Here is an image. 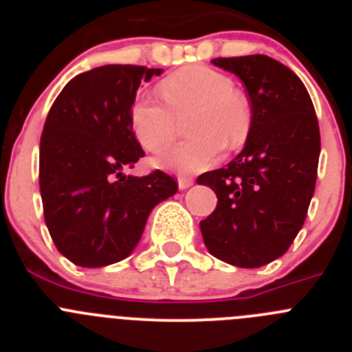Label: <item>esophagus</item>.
<instances>
[{"label": "esophagus", "mask_w": 352, "mask_h": 352, "mask_svg": "<svg viewBox=\"0 0 352 352\" xmlns=\"http://www.w3.org/2000/svg\"><path fill=\"white\" fill-rule=\"evenodd\" d=\"M194 185V179L188 178V176H179L178 178V186H179V190H186L188 186Z\"/></svg>", "instance_id": "esophagus-1"}]
</instances>
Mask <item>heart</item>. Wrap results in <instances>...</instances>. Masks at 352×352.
I'll return each mask as SVG.
<instances>
[{
  "label": "heart",
  "instance_id": "1",
  "mask_svg": "<svg viewBox=\"0 0 352 352\" xmlns=\"http://www.w3.org/2000/svg\"><path fill=\"white\" fill-rule=\"evenodd\" d=\"M167 105L151 96H138L130 107V126L139 144L158 153L173 142L179 120H186L190 138L167 149L158 166L176 173H199L219 160L222 148L236 149L252 126L248 102L232 80L213 68L186 67L158 84Z\"/></svg>",
  "mask_w": 352,
  "mask_h": 352
}]
</instances>
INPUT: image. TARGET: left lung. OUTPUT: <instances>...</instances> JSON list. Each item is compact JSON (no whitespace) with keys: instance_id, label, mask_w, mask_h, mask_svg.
I'll return each instance as SVG.
<instances>
[{"instance_id":"1","label":"left lung","mask_w":352,"mask_h":352,"mask_svg":"<svg viewBox=\"0 0 352 352\" xmlns=\"http://www.w3.org/2000/svg\"><path fill=\"white\" fill-rule=\"evenodd\" d=\"M211 63L245 84L252 126L238 157L197 178L219 197L199 226L211 256L259 268L284 256L307 219L321 153L319 123L305 84L280 61L254 54Z\"/></svg>"}]
</instances>
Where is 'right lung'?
Segmentation results:
<instances>
[{"label": "right lung", "instance_id": "obj_1", "mask_svg": "<svg viewBox=\"0 0 352 352\" xmlns=\"http://www.w3.org/2000/svg\"><path fill=\"white\" fill-rule=\"evenodd\" d=\"M162 68L105 65L58 95L40 139V195L56 248L82 268L125 259L158 203L178 192L169 174L126 176L144 157L130 126L141 82Z\"/></svg>", "mask_w": 352, "mask_h": 352}]
</instances>
